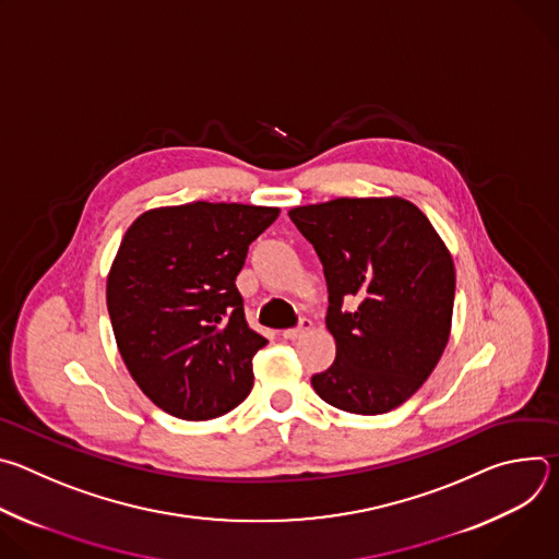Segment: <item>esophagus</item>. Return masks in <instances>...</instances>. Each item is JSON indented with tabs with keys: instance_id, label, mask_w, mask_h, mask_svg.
Here are the masks:
<instances>
[{
	"instance_id": "1",
	"label": "esophagus",
	"mask_w": 559,
	"mask_h": 559,
	"mask_svg": "<svg viewBox=\"0 0 559 559\" xmlns=\"http://www.w3.org/2000/svg\"><path fill=\"white\" fill-rule=\"evenodd\" d=\"M309 330H311V321H309V318H300V323H298L296 328H292V330H285V332H283V338H287V341H296V338L305 336Z\"/></svg>"
}]
</instances>
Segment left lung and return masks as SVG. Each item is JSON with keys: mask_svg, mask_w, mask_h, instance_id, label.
Masks as SVG:
<instances>
[{"mask_svg": "<svg viewBox=\"0 0 559 559\" xmlns=\"http://www.w3.org/2000/svg\"><path fill=\"white\" fill-rule=\"evenodd\" d=\"M289 218L321 259L330 292L336 360L311 376L313 391L360 416L401 407L449 341L455 270L442 238L397 197L300 205Z\"/></svg>", "mask_w": 559, "mask_h": 559, "instance_id": "1", "label": "left lung"}]
</instances>
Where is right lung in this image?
<instances>
[{"label":"right lung","mask_w":559,"mask_h":559,"mask_svg":"<svg viewBox=\"0 0 559 559\" xmlns=\"http://www.w3.org/2000/svg\"><path fill=\"white\" fill-rule=\"evenodd\" d=\"M278 212L197 201L143 212L128 227L106 300L119 354L156 407L210 420L252 391V358L267 341L248 325L234 281Z\"/></svg>","instance_id":"1"}]
</instances>
